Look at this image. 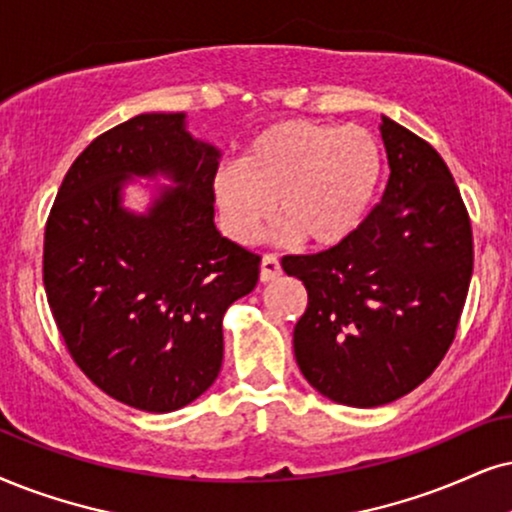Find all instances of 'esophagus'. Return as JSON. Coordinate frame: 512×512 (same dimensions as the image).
I'll return each mask as SVG.
<instances>
[{
    "instance_id": "1",
    "label": "esophagus",
    "mask_w": 512,
    "mask_h": 512,
    "mask_svg": "<svg viewBox=\"0 0 512 512\" xmlns=\"http://www.w3.org/2000/svg\"><path fill=\"white\" fill-rule=\"evenodd\" d=\"M276 276H281V262H278V257L274 255V252H267V255L262 257L260 281L269 283V281H274Z\"/></svg>"
}]
</instances>
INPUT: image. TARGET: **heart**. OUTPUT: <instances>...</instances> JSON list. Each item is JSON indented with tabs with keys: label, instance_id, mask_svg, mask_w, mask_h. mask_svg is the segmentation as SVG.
Returning <instances> with one entry per match:
<instances>
[{
	"label": "heart",
	"instance_id": "b5f03b06",
	"mask_svg": "<svg viewBox=\"0 0 512 512\" xmlns=\"http://www.w3.org/2000/svg\"><path fill=\"white\" fill-rule=\"evenodd\" d=\"M383 155L371 132L319 122H283L252 141L238 165L212 177L219 222L252 243L276 215L283 238L335 245L366 217Z\"/></svg>",
	"mask_w": 512,
	"mask_h": 512
}]
</instances>
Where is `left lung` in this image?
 <instances>
[{
  "mask_svg": "<svg viewBox=\"0 0 512 512\" xmlns=\"http://www.w3.org/2000/svg\"><path fill=\"white\" fill-rule=\"evenodd\" d=\"M390 179L333 248L286 255L307 288L293 347L307 383L345 406H383L430 378L456 338L472 276V226L428 141L383 118Z\"/></svg>",
  "mask_w": 512,
  "mask_h": 512,
  "instance_id": "1",
  "label": "left lung"
}]
</instances>
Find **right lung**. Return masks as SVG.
I'll return each instance as SVG.
<instances>
[{
	"label": "right lung",
	"instance_id": "obj_1",
	"mask_svg": "<svg viewBox=\"0 0 512 512\" xmlns=\"http://www.w3.org/2000/svg\"><path fill=\"white\" fill-rule=\"evenodd\" d=\"M217 167L184 113H144L84 148L51 205L42 276L58 333L99 390L139 411H177L215 383L226 309L260 278L262 257L212 222ZM158 171L178 189L148 216L122 209L124 179Z\"/></svg>",
	"mask_w": 512,
	"mask_h": 512
}]
</instances>
